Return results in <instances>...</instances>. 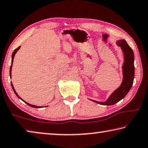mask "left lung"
Listing matches in <instances>:
<instances>
[{
  "mask_svg": "<svg viewBox=\"0 0 148 148\" xmlns=\"http://www.w3.org/2000/svg\"><path fill=\"white\" fill-rule=\"evenodd\" d=\"M116 44L121 47L123 54L124 62L122 66L123 80L120 86L116 89L104 102L96 101L90 99L92 102L101 105H114L121 101L126 96L132 86L134 77V57L132 49L124 39L116 41Z\"/></svg>",
  "mask_w": 148,
  "mask_h": 148,
  "instance_id": "obj_1",
  "label": "left lung"
}]
</instances>
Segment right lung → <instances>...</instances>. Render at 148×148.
Here are the masks:
<instances>
[{
	"label": "right lung",
	"instance_id": "1",
	"mask_svg": "<svg viewBox=\"0 0 148 148\" xmlns=\"http://www.w3.org/2000/svg\"><path fill=\"white\" fill-rule=\"evenodd\" d=\"M20 47H21V46H19L18 47H17V49H16L14 51V52H13V53H12V63H11V66H10V78H12V64H13V61H14V57H15V55H16V53H17V51H18V50L20 49ZM11 86H12V89H13V91H14V93L16 94V96L18 97V98L19 99H21V101H23L25 103H26L27 105H29V106H31V107H32V108H42V106H35V105H32V104H29V103H28V102H25V101H23V99H22L21 97H19V95H17V93L16 92V90H15V89H14V86H13V84H12V83L11 82ZM44 107V106H43Z\"/></svg>",
	"mask_w": 148,
	"mask_h": 148
}]
</instances>
